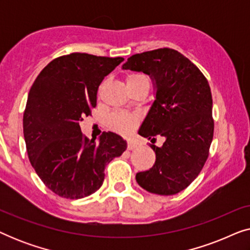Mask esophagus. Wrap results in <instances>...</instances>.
<instances>
[{"mask_svg":"<svg viewBox=\"0 0 250 250\" xmlns=\"http://www.w3.org/2000/svg\"><path fill=\"white\" fill-rule=\"evenodd\" d=\"M136 146H136L135 142H133V141H128V142H127V149H128V150L135 149Z\"/></svg>","mask_w":250,"mask_h":250,"instance_id":"34e87169","label":"esophagus"}]
</instances>
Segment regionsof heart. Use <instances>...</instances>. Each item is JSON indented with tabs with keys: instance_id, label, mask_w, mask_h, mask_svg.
<instances>
[{
	"instance_id": "b5f03b06",
	"label": "heart",
	"mask_w": 250,
	"mask_h": 250,
	"mask_svg": "<svg viewBox=\"0 0 250 250\" xmlns=\"http://www.w3.org/2000/svg\"><path fill=\"white\" fill-rule=\"evenodd\" d=\"M142 81H148L146 76L143 74L133 73L127 75L126 77V83L127 85H133L139 83ZM140 124V117L138 115L129 114L126 111H114L112 114L109 115L107 119L108 127L112 129L116 133H119L122 135H128L138 127Z\"/></svg>"
}]
</instances>
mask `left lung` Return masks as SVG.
Here are the masks:
<instances>
[{"label":"left lung","instance_id":"left-lung-1","mask_svg":"<svg viewBox=\"0 0 250 250\" xmlns=\"http://www.w3.org/2000/svg\"><path fill=\"white\" fill-rule=\"evenodd\" d=\"M123 68L156 81V100L139 134L151 141L156 135L166 139L160 148L150 146L156 162L136 174V182L151 193H179L199 175L209 155L214 119L207 78L186 56L168 47L133 54Z\"/></svg>","mask_w":250,"mask_h":250}]
</instances>
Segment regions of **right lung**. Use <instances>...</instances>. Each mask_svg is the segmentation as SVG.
<instances>
[{"mask_svg": "<svg viewBox=\"0 0 250 250\" xmlns=\"http://www.w3.org/2000/svg\"><path fill=\"white\" fill-rule=\"evenodd\" d=\"M124 58L74 52L51 61L34 82L23 111L29 162L49 189L81 199L100 189L104 168L127 148L122 136L104 132L88 139L80 123L97 105L99 85Z\"/></svg>", "mask_w": 250, "mask_h": 250, "instance_id": "right-lung-1", "label": "right lung"}]
</instances>
